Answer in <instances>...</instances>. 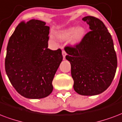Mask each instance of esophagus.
I'll use <instances>...</instances> for the list:
<instances>
[{"mask_svg":"<svg viewBox=\"0 0 122 122\" xmlns=\"http://www.w3.org/2000/svg\"><path fill=\"white\" fill-rule=\"evenodd\" d=\"M66 55H67V53H66V51H65L64 50L62 51V56H63V58H64V59L66 58Z\"/></svg>","mask_w":122,"mask_h":122,"instance_id":"esophagus-1","label":"esophagus"}]
</instances>
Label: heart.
Segmentation results:
<instances>
[{
	"label": "heart",
	"mask_w": 122,
	"mask_h": 122,
	"mask_svg": "<svg viewBox=\"0 0 122 122\" xmlns=\"http://www.w3.org/2000/svg\"><path fill=\"white\" fill-rule=\"evenodd\" d=\"M85 35V29L82 27H71L60 31L57 36L61 40L71 38V42L76 44L80 42Z\"/></svg>",
	"instance_id": "heart-1"
}]
</instances>
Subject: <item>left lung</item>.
<instances>
[{
  "instance_id": "1",
  "label": "left lung",
  "mask_w": 122,
  "mask_h": 122,
  "mask_svg": "<svg viewBox=\"0 0 122 122\" xmlns=\"http://www.w3.org/2000/svg\"><path fill=\"white\" fill-rule=\"evenodd\" d=\"M91 31L74 47L66 46V58L71 66L74 90L82 95H95L104 92L114 79L117 58L110 33L95 17L82 19Z\"/></svg>"
}]
</instances>
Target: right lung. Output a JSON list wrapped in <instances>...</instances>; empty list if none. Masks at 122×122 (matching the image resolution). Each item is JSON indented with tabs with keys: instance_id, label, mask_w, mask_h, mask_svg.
I'll list each match as a JSON object with an SVG mask.
<instances>
[{
	"instance_id": "obj_1",
	"label": "right lung",
	"mask_w": 122,
	"mask_h": 122,
	"mask_svg": "<svg viewBox=\"0 0 122 122\" xmlns=\"http://www.w3.org/2000/svg\"><path fill=\"white\" fill-rule=\"evenodd\" d=\"M49 31L42 21H22L8 42L6 74L15 90L28 99H42L52 92L53 80L63 59L60 49L48 48Z\"/></svg>"
}]
</instances>
